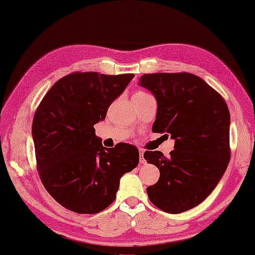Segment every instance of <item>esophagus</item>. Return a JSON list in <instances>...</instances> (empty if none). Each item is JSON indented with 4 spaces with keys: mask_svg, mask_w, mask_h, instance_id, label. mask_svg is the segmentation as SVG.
Masks as SVG:
<instances>
[{
    "mask_svg": "<svg viewBox=\"0 0 255 255\" xmlns=\"http://www.w3.org/2000/svg\"><path fill=\"white\" fill-rule=\"evenodd\" d=\"M139 154H140V164L145 165L146 164V160L144 158V156H143V154H144V151H143V149H140Z\"/></svg>",
    "mask_w": 255,
    "mask_h": 255,
    "instance_id": "esophagus-1",
    "label": "esophagus"
}]
</instances>
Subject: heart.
Masks as SVG:
<instances>
[{
    "label": "heart",
    "instance_id": "obj_1",
    "mask_svg": "<svg viewBox=\"0 0 255 255\" xmlns=\"http://www.w3.org/2000/svg\"><path fill=\"white\" fill-rule=\"evenodd\" d=\"M146 95H148V94L144 93V91H142V90H139V91H136V93L134 94L133 98H140V97H144V96H146Z\"/></svg>",
    "mask_w": 255,
    "mask_h": 255
}]
</instances>
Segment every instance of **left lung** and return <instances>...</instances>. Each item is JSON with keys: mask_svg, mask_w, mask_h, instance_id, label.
Listing matches in <instances>:
<instances>
[{"mask_svg": "<svg viewBox=\"0 0 255 255\" xmlns=\"http://www.w3.org/2000/svg\"><path fill=\"white\" fill-rule=\"evenodd\" d=\"M139 85L157 101L152 130L175 140L169 157L159 151L143 155L160 172L147 196L165 212L187 211L212 193L230 162V111L218 91L186 72L144 74Z\"/></svg>", "mask_w": 255, "mask_h": 255, "instance_id": "obj_1", "label": "left lung"}]
</instances>
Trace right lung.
I'll return each mask as SVG.
<instances>
[{
    "mask_svg": "<svg viewBox=\"0 0 255 255\" xmlns=\"http://www.w3.org/2000/svg\"><path fill=\"white\" fill-rule=\"evenodd\" d=\"M133 77L74 72L56 82L35 111L38 174L51 197L71 211L104 210L116 198L121 178L139 164L135 146L104 147L94 128Z\"/></svg>",
    "mask_w": 255,
    "mask_h": 255,
    "instance_id": "obj_1",
    "label": "right lung"
}]
</instances>
